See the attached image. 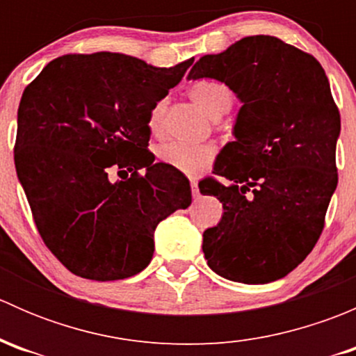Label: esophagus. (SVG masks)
Returning <instances> with one entry per match:
<instances>
[{"label": "esophagus", "mask_w": 356, "mask_h": 356, "mask_svg": "<svg viewBox=\"0 0 356 356\" xmlns=\"http://www.w3.org/2000/svg\"><path fill=\"white\" fill-rule=\"evenodd\" d=\"M191 193H193V198H198L200 196V188H198V182L191 181Z\"/></svg>", "instance_id": "esophagus-1"}]
</instances>
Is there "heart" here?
<instances>
[{
	"instance_id": "obj_1",
	"label": "heart",
	"mask_w": 356,
	"mask_h": 356,
	"mask_svg": "<svg viewBox=\"0 0 356 356\" xmlns=\"http://www.w3.org/2000/svg\"><path fill=\"white\" fill-rule=\"evenodd\" d=\"M189 96L210 118H220L229 113L234 103V92L224 82L217 81H198L189 88ZM165 115V102H158L149 111L148 129L153 134H158L161 129ZM155 156L160 163L182 172V174L195 175L204 170L213 161L215 152L210 146H193L184 143H163L156 146Z\"/></svg>"
}]
</instances>
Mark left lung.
Instances as JSON below:
<instances>
[{
	"mask_svg": "<svg viewBox=\"0 0 356 356\" xmlns=\"http://www.w3.org/2000/svg\"><path fill=\"white\" fill-rule=\"evenodd\" d=\"M225 82L243 102L236 141L200 182L224 207L203 253L229 281L265 284L296 268L324 231L337 186L341 115L318 60L274 35H250L204 55L188 79ZM252 191L251 197L245 193Z\"/></svg>",
	"mask_w": 356,
	"mask_h": 356,
	"instance_id": "left-lung-1",
	"label": "left lung"
}]
</instances>
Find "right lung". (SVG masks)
Here are the masks:
<instances>
[{"label": "right lung", "mask_w": 356, "mask_h": 356, "mask_svg": "<svg viewBox=\"0 0 356 356\" xmlns=\"http://www.w3.org/2000/svg\"><path fill=\"white\" fill-rule=\"evenodd\" d=\"M191 65L74 53L49 62L24 89L17 175L39 236L72 274L91 281L136 275L152 261L156 225L191 203L188 179L155 163L148 149L149 111ZM111 168L126 177L111 183Z\"/></svg>", "instance_id": "right-lung-1"}]
</instances>
